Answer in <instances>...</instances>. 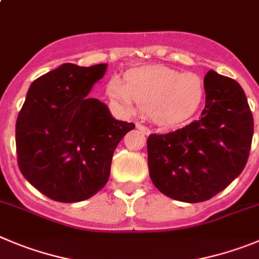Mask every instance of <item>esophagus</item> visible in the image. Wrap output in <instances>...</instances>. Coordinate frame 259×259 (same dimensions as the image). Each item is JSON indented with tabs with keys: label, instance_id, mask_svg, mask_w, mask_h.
<instances>
[{
	"label": "esophagus",
	"instance_id": "esophagus-1",
	"mask_svg": "<svg viewBox=\"0 0 259 259\" xmlns=\"http://www.w3.org/2000/svg\"><path fill=\"white\" fill-rule=\"evenodd\" d=\"M136 128L139 130L140 132H142L144 135H149L150 134V130H149L148 127H146L145 124H142L141 122H136Z\"/></svg>",
	"mask_w": 259,
	"mask_h": 259
}]
</instances>
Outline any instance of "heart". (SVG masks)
I'll return each instance as SVG.
<instances>
[{"mask_svg":"<svg viewBox=\"0 0 259 259\" xmlns=\"http://www.w3.org/2000/svg\"><path fill=\"white\" fill-rule=\"evenodd\" d=\"M108 94L127 111H134L136 105L159 124L175 125L198 110L204 84L193 73L181 74L167 66H145L128 72L124 83L113 78Z\"/></svg>","mask_w":259,"mask_h":259,"instance_id":"obj_1","label":"heart"}]
</instances>
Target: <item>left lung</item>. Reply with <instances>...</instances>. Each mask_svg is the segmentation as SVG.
Masks as SVG:
<instances>
[{"label":"left lung","instance_id":"8db88e82","mask_svg":"<svg viewBox=\"0 0 259 259\" xmlns=\"http://www.w3.org/2000/svg\"><path fill=\"white\" fill-rule=\"evenodd\" d=\"M199 119L148 137L149 175L156 189L185 203L208 200L243 172L253 139V115L236 80L209 70Z\"/></svg>","mask_w":259,"mask_h":259}]
</instances>
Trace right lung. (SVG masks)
I'll list each match as a JSON object with an SVG mask.
<instances>
[{
    "instance_id": "add662e5",
    "label": "right lung",
    "mask_w": 259,
    "mask_h": 259,
    "mask_svg": "<svg viewBox=\"0 0 259 259\" xmlns=\"http://www.w3.org/2000/svg\"><path fill=\"white\" fill-rule=\"evenodd\" d=\"M105 70L106 64H63L30 84L19 111V169L52 200L74 203L99 193L110 176L114 150L135 128L87 96Z\"/></svg>"
}]
</instances>
